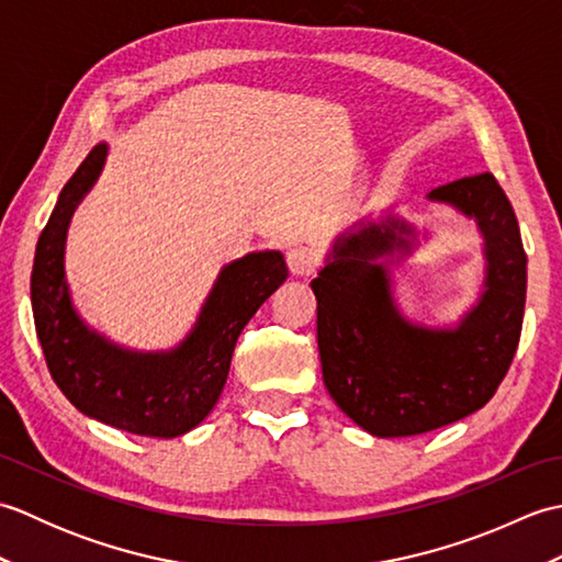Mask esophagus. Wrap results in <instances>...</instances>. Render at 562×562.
<instances>
[{
	"instance_id": "esophagus-1",
	"label": "esophagus",
	"mask_w": 562,
	"mask_h": 562,
	"mask_svg": "<svg viewBox=\"0 0 562 562\" xmlns=\"http://www.w3.org/2000/svg\"><path fill=\"white\" fill-rule=\"evenodd\" d=\"M288 266H290V272L296 274V278H308V274H314V270L318 266L316 250L312 246L296 244L294 248H290Z\"/></svg>"
}]
</instances>
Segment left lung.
Wrapping results in <instances>:
<instances>
[{"label": "left lung", "mask_w": 562, "mask_h": 562, "mask_svg": "<svg viewBox=\"0 0 562 562\" xmlns=\"http://www.w3.org/2000/svg\"><path fill=\"white\" fill-rule=\"evenodd\" d=\"M427 200L473 220L483 236V290L457 326L432 328L401 314L391 266L420 246V232L393 210L342 232L312 280L324 384L338 408L374 437L423 435L481 411L521 336L527 254L495 176L439 186Z\"/></svg>", "instance_id": "1"}]
</instances>
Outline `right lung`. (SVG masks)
Returning <instances> with one entry per match:
<instances>
[{"mask_svg":"<svg viewBox=\"0 0 562 562\" xmlns=\"http://www.w3.org/2000/svg\"><path fill=\"white\" fill-rule=\"evenodd\" d=\"M105 157V142L89 151L59 193L35 246V330L55 384L79 413L130 435L181 437L220 401L238 336L288 280V266L280 250L246 254L220 270L195 326L176 348L137 352L115 345L79 316L65 274L71 214L99 181Z\"/></svg>","mask_w":562,"mask_h":562,"instance_id":"1","label":"right lung"}]
</instances>
